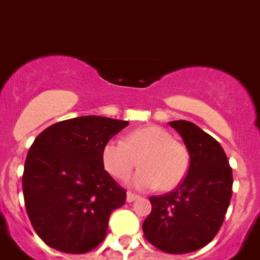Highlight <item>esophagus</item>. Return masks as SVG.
<instances>
[{
	"label": "esophagus",
	"mask_w": 260,
	"mask_h": 260,
	"mask_svg": "<svg viewBox=\"0 0 260 260\" xmlns=\"http://www.w3.org/2000/svg\"><path fill=\"white\" fill-rule=\"evenodd\" d=\"M139 198H140V196L132 193V191H128L127 193V202H133V201L139 200Z\"/></svg>",
	"instance_id": "esophagus-1"
}]
</instances>
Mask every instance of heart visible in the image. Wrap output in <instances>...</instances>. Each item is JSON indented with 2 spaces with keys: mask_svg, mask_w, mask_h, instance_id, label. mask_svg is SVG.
<instances>
[{
  "mask_svg": "<svg viewBox=\"0 0 260 260\" xmlns=\"http://www.w3.org/2000/svg\"><path fill=\"white\" fill-rule=\"evenodd\" d=\"M139 165L132 184L140 189H172L185 177L189 167L186 149L175 141L168 131L149 125L128 133L123 141L110 140L101 150L105 170L113 177L124 180Z\"/></svg>",
  "mask_w": 260,
  "mask_h": 260,
  "instance_id": "b5f03b06",
  "label": "heart"
}]
</instances>
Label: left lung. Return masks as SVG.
Returning <instances> with one entry per match:
<instances>
[{
    "mask_svg": "<svg viewBox=\"0 0 260 260\" xmlns=\"http://www.w3.org/2000/svg\"><path fill=\"white\" fill-rule=\"evenodd\" d=\"M190 156L188 174L175 190L150 197L151 212L142 224L153 246L168 254L202 249L219 232L232 197L233 175L220 144L186 120L170 121Z\"/></svg>",
    "mask_w": 260,
    "mask_h": 260,
    "instance_id": "1",
    "label": "left lung"
}]
</instances>
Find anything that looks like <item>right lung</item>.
<instances>
[{
  "label": "right lung",
  "instance_id": "obj_1",
  "mask_svg": "<svg viewBox=\"0 0 260 260\" xmlns=\"http://www.w3.org/2000/svg\"><path fill=\"white\" fill-rule=\"evenodd\" d=\"M128 125L105 116H80L50 125L29 147L23 172L25 210L48 246L84 254L106 237L111 212L127 191L101 160L104 145Z\"/></svg>",
  "mask_w": 260,
  "mask_h": 260
}]
</instances>
